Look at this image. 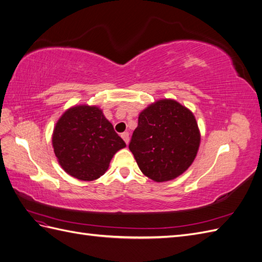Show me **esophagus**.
Masks as SVG:
<instances>
[{
    "mask_svg": "<svg viewBox=\"0 0 262 262\" xmlns=\"http://www.w3.org/2000/svg\"><path fill=\"white\" fill-rule=\"evenodd\" d=\"M121 138L123 139V141L125 142V144L129 143V140H130V137H129V133L128 132H123L121 134Z\"/></svg>",
    "mask_w": 262,
    "mask_h": 262,
    "instance_id": "1",
    "label": "esophagus"
}]
</instances>
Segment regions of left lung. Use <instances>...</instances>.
Wrapping results in <instances>:
<instances>
[{"instance_id":"1","label":"left lung","mask_w":262,"mask_h":262,"mask_svg":"<svg viewBox=\"0 0 262 262\" xmlns=\"http://www.w3.org/2000/svg\"><path fill=\"white\" fill-rule=\"evenodd\" d=\"M200 141L191 110L164 98L140 113L129 148L146 177L164 182L177 178L191 166Z\"/></svg>"}]
</instances>
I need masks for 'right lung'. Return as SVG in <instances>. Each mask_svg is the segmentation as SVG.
Returning a JSON list of instances; mask_svg holds the SVG:
<instances>
[{"instance_id":"obj_1","label":"right lung","mask_w":262,"mask_h":262,"mask_svg":"<svg viewBox=\"0 0 262 262\" xmlns=\"http://www.w3.org/2000/svg\"><path fill=\"white\" fill-rule=\"evenodd\" d=\"M52 147L67 173L92 181L104 175L114 155L125 143L99 107L75 105L55 123Z\"/></svg>"}]
</instances>
